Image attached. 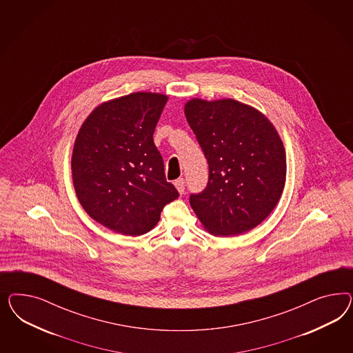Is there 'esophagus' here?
Returning <instances> with one entry per match:
<instances>
[{"instance_id": "1", "label": "esophagus", "mask_w": 353, "mask_h": 353, "mask_svg": "<svg viewBox=\"0 0 353 353\" xmlns=\"http://www.w3.org/2000/svg\"><path fill=\"white\" fill-rule=\"evenodd\" d=\"M174 186H176V189L179 190V192H180L181 195L185 192V180H183V179L176 180V181H174Z\"/></svg>"}]
</instances>
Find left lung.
<instances>
[{"instance_id":"1","label":"left lung","mask_w":353,"mask_h":353,"mask_svg":"<svg viewBox=\"0 0 353 353\" xmlns=\"http://www.w3.org/2000/svg\"><path fill=\"white\" fill-rule=\"evenodd\" d=\"M185 117L208 161V183L190 195L210 234L234 236L263 223L286 182V152L277 129L255 107L232 98H192Z\"/></svg>"}]
</instances>
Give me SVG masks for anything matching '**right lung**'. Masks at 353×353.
I'll list each match as a JSON object with an SVG mask.
<instances>
[{
    "label": "right lung",
    "instance_id": "right-lung-1",
    "mask_svg": "<svg viewBox=\"0 0 353 353\" xmlns=\"http://www.w3.org/2000/svg\"><path fill=\"white\" fill-rule=\"evenodd\" d=\"M167 101L151 92L110 99L77 133L71 159L77 199L93 220L120 234L148 233L179 196L152 139Z\"/></svg>",
    "mask_w": 353,
    "mask_h": 353
}]
</instances>
